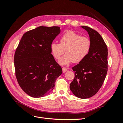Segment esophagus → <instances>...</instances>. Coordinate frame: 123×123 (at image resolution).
Here are the masks:
<instances>
[{"instance_id":"34e87169","label":"esophagus","mask_w":123,"mask_h":123,"mask_svg":"<svg viewBox=\"0 0 123 123\" xmlns=\"http://www.w3.org/2000/svg\"><path fill=\"white\" fill-rule=\"evenodd\" d=\"M62 72H66L68 70H67V68H66L65 67H62Z\"/></svg>"}]
</instances>
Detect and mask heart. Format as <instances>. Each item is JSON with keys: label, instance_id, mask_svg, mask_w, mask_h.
I'll return each instance as SVG.
<instances>
[{"label": "heart", "instance_id": "b5f03b06", "mask_svg": "<svg viewBox=\"0 0 123 123\" xmlns=\"http://www.w3.org/2000/svg\"><path fill=\"white\" fill-rule=\"evenodd\" d=\"M59 43H52L50 45L51 53L56 59H59L65 53L59 62L67 65L74 62L79 63L83 61L90 52L92 43L90 39L81 36L73 31L65 33L59 39Z\"/></svg>", "mask_w": 123, "mask_h": 123}]
</instances>
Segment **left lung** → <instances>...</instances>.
I'll return each mask as SVG.
<instances>
[{"instance_id":"left-lung-1","label":"left lung","mask_w":123,"mask_h":123,"mask_svg":"<svg viewBox=\"0 0 123 123\" xmlns=\"http://www.w3.org/2000/svg\"><path fill=\"white\" fill-rule=\"evenodd\" d=\"M81 28L88 32L92 46L87 56L72 67L75 77L70 89L77 98L85 99L95 95L105 80L108 71V49L97 31L87 26Z\"/></svg>"}]
</instances>
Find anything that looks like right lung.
Listing matches in <instances>:
<instances>
[{"instance_id": "obj_1", "label": "right lung", "mask_w": 123, "mask_h": 123, "mask_svg": "<svg viewBox=\"0 0 123 123\" xmlns=\"http://www.w3.org/2000/svg\"><path fill=\"white\" fill-rule=\"evenodd\" d=\"M60 32L59 27L40 26L25 32L16 48L14 57L16 79L32 97L41 98L50 93L62 72L50 50Z\"/></svg>"}]
</instances>
